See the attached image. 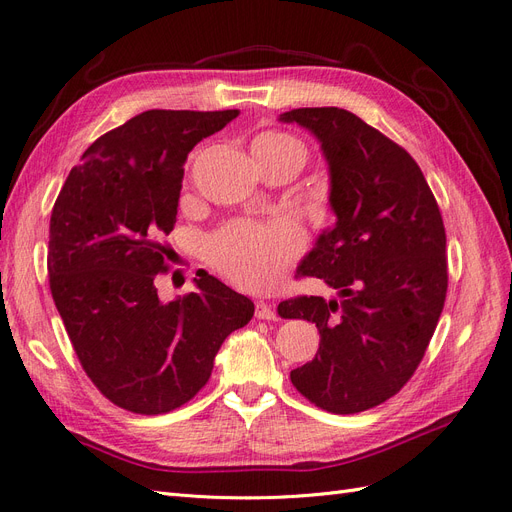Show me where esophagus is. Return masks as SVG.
Here are the masks:
<instances>
[{
  "instance_id": "34e87169",
  "label": "esophagus",
  "mask_w": 512,
  "mask_h": 512,
  "mask_svg": "<svg viewBox=\"0 0 512 512\" xmlns=\"http://www.w3.org/2000/svg\"><path fill=\"white\" fill-rule=\"evenodd\" d=\"M256 318L258 320H275L277 318L275 307H271L265 301H256Z\"/></svg>"
}]
</instances>
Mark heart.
<instances>
[{"mask_svg":"<svg viewBox=\"0 0 512 512\" xmlns=\"http://www.w3.org/2000/svg\"><path fill=\"white\" fill-rule=\"evenodd\" d=\"M256 162L294 158L305 162V147L288 132L269 130L252 143ZM303 230L288 220L280 222H230L207 241V258L224 277L252 292L273 288L301 252Z\"/></svg>","mask_w":512,"mask_h":512,"instance_id":"1","label":"heart"}]
</instances>
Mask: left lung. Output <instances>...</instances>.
Here are the masks:
<instances>
[{"label":"left lung","instance_id":"left-lung-1","mask_svg":"<svg viewBox=\"0 0 512 512\" xmlns=\"http://www.w3.org/2000/svg\"><path fill=\"white\" fill-rule=\"evenodd\" d=\"M280 119L316 134L337 215L301 273L327 282L339 299L301 294L277 307L320 331L318 354L290 380L322 410L363 412L404 389L438 327L448 288L444 222L410 153L361 117L320 106Z\"/></svg>","mask_w":512,"mask_h":512}]
</instances>
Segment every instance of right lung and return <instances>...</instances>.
I'll return each instance as SVG.
<instances>
[{
  "instance_id": "right-lung-1",
  "label": "right lung",
  "mask_w": 512,
  "mask_h": 512,
  "mask_svg": "<svg viewBox=\"0 0 512 512\" xmlns=\"http://www.w3.org/2000/svg\"><path fill=\"white\" fill-rule=\"evenodd\" d=\"M239 115L153 108L102 134L61 188L49 226V286L89 380L134 414L177 410L209 382L224 339L254 303L196 273V292L162 303L164 241L177 222L188 153Z\"/></svg>"
}]
</instances>
